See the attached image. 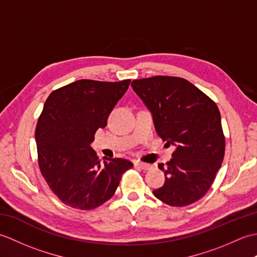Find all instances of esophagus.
<instances>
[{
    "instance_id": "1",
    "label": "esophagus",
    "mask_w": 257,
    "mask_h": 257,
    "mask_svg": "<svg viewBox=\"0 0 257 257\" xmlns=\"http://www.w3.org/2000/svg\"><path fill=\"white\" fill-rule=\"evenodd\" d=\"M135 166L137 167V168H139V169H143V170H150V169L152 168L151 165H148V163L140 162V161L135 162Z\"/></svg>"
}]
</instances>
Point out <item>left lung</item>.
<instances>
[{"instance_id":"left-lung-1","label":"left lung","mask_w":257,"mask_h":257,"mask_svg":"<svg viewBox=\"0 0 257 257\" xmlns=\"http://www.w3.org/2000/svg\"><path fill=\"white\" fill-rule=\"evenodd\" d=\"M132 86L151 111L158 136L176 146L167 166H158L166 182L155 196L171 206L194 203L211 188L224 159L219 108L184 78L154 76L136 79Z\"/></svg>"}]
</instances>
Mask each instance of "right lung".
Instances as JSON below:
<instances>
[{"label":"right lung","instance_id":"obj_1","mask_svg":"<svg viewBox=\"0 0 257 257\" xmlns=\"http://www.w3.org/2000/svg\"><path fill=\"white\" fill-rule=\"evenodd\" d=\"M130 81L80 79L46 99L35 129L37 160L48 187L64 204L96 209L111 198L122 173L134 167L121 158L100 163L89 146Z\"/></svg>","mask_w":257,"mask_h":257}]
</instances>
